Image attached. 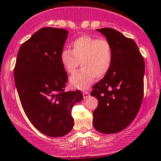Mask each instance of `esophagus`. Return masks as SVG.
<instances>
[{
	"label": "esophagus",
	"instance_id": "esophagus-1",
	"mask_svg": "<svg viewBox=\"0 0 161 161\" xmlns=\"http://www.w3.org/2000/svg\"><path fill=\"white\" fill-rule=\"evenodd\" d=\"M82 94H83V97H84V99H86V98H87V97H90V92H88V91H83V92H82Z\"/></svg>",
	"mask_w": 161,
	"mask_h": 161
}]
</instances>
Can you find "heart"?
<instances>
[{"mask_svg":"<svg viewBox=\"0 0 161 161\" xmlns=\"http://www.w3.org/2000/svg\"><path fill=\"white\" fill-rule=\"evenodd\" d=\"M71 50L64 49L61 53V62L69 74L74 72L79 64L82 69L70 78L72 86L86 90L95 78L102 79L109 72L113 62V48L106 39H97L83 36L71 43Z\"/></svg>","mask_w":161,"mask_h":161,"instance_id":"b5f03b06","label":"heart"}]
</instances>
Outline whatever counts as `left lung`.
Here are the masks:
<instances>
[{"label":"left lung","instance_id":"obj_1","mask_svg":"<svg viewBox=\"0 0 161 161\" xmlns=\"http://www.w3.org/2000/svg\"><path fill=\"white\" fill-rule=\"evenodd\" d=\"M113 48L109 72L92 86L98 106L93 111L96 130L112 134L127 128L136 118L143 99L145 62L136 42L111 28L97 30Z\"/></svg>","mask_w":161,"mask_h":161}]
</instances>
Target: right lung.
Here are the masks:
<instances>
[{"label": "right lung", "instance_id": "add662e5", "mask_svg": "<svg viewBox=\"0 0 161 161\" xmlns=\"http://www.w3.org/2000/svg\"><path fill=\"white\" fill-rule=\"evenodd\" d=\"M69 32L44 27L21 45L14 76L23 111L36 129L60 137L74 125L71 111L82 99L80 90L66 92L68 75L61 53Z\"/></svg>", "mask_w": 161, "mask_h": 161}]
</instances>
